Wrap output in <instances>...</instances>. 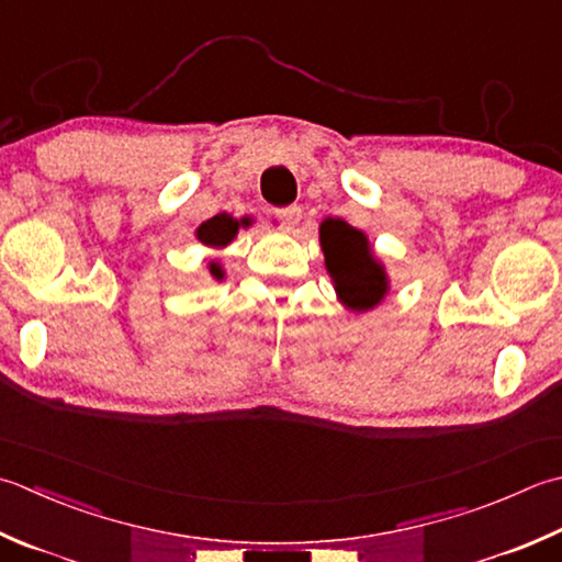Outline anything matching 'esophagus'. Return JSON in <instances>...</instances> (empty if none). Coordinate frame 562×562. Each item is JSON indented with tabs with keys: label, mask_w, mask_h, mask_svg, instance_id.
Instances as JSON below:
<instances>
[{
	"label": "esophagus",
	"mask_w": 562,
	"mask_h": 562,
	"mask_svg": "<svg viewBox=\"0 0 562 562\" xmlns=\"http://www.w3.org/2000/svg\"><path fill=\"white\" fill-rule=\"evenodd\" d=\"M274 218H278L280 226H282L284 231H292L296 224H300V218H302V209L296 206V204H292V206H284V209H278V212H274Z\"/></svg>",
	"instance_id": "obj_1"
}]
</instances>
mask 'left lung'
<instances>
[{
	"mask_svg": "<svg viewBox=\"0 0 562 562\" xmlns=\"http://www.w3.org/2000/svg\"><path fill=\"white\" fill-rule=\"evenodd\" d=\"M318 236L340 300L350 310H372L387 292V274L372 258L368 238L340 218H326Z\"/></svg>",
	"mask_w": 562,
	"mask_h": 562,
	"instance_id": "left-lung-1",
	"label": "left lung"
}]
</instances>
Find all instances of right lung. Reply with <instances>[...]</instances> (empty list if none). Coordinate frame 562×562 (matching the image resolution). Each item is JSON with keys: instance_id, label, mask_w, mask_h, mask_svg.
I'll return each mask as SVG.
<instances>
[{"instance_id": "1", "label": "right lung", "mask_w": 562, "mask_h": 562, "mask_svg": "<svg viewBox=\"0 0 562 562\" xmlns=\"http://www.w3.org/2000/svg\"><path fill=\"white\" fill-rule=\"evenodd\" d=\"M238 222L234 216H228V214H216L214 218H209L206 224H202L200 226V231H196V236H200V240L202 244H206V246H214V248H222V246H226L231 238L236 236V231H238ZM244 226H248V218H244ZM212 274L216 280H222L224 278V272H222V268H218V262H212Z\"/></svg>"}]
</instances>
